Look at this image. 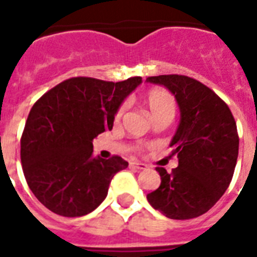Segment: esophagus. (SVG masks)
<instances>
[{
    "instance_id": "obj_1",
    "label": "esophagus",
    "mask_w": 257,
    "mask_h": 257,
    "mask_svg": "<svg viewBox=\"0 0 257 257\" xmlns=\"http://www.w3.org/2000/svg\"><path fill=\"white\" fill-rule=\"evenodd\" d=\"M131 167L135 169H139V171H141V169H145L147 168V165L143 164V163H136V161H133V163H131Z\"/></svg>"
}]
</instances>
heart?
Masks as SVG:
<instances>
[{
  "label": "heart",
  "mask_w": 257,
  "mask_h": 257,
  "mask_svg": "<svg viewBox=\"0 0 257 257\" xmlns=\"http://www.w3.org/2000/svg\"><path fill=\"white\" fill-rule=\"evenodd\" d=\"M145 108L148 109L149 114L153 118V121L159 118H169L172 120L175 116L176 109H177V102H176L175 96L169 90L164 88H152L145 93L143 97ZM125 112V105H120L114 113V121H118L122 118Z\"/></svg>",
  "instance_id": "obj_1"
}]
</instances>
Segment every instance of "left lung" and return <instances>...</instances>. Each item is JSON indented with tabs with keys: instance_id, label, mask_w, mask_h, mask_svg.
Segmentation results:
<instances>
[{
	"instance_id": "left-lung-1",
	"label": "left lung",
	"mask_w": 257,
	"mask_h": 257,
	"mask_svg": "<svg viewBox=\"0 0 257 257\" xmlns=\"http://www.w3.org/2000/svg\"><path fill=\"white\" fill-rule=\"evenodd\" d=\"M147 81L164 85L180 108V124L171 141L179 167H157L161 184L147 195L149 204L169 219L188 220L211 209L229 187L239 155L236 121L212 89L181 74Z\"/></svg>"
}]
</instances>
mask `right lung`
I'll return each mask as SVG.
<instances>
[{"label":"right lung","mask_w":257,"mask_h":257,"mask_svg":"<svg viewBox=\"0 0 257 257\" xmlns=\"http://www.w3.org/2000/svg\"><path fill=\"white\" fill-rule=\"evenodd\" d=\"M141 77L102 81L73 77L36 101L21 137V163L30 191L49 211L78 217L94 211L108 195L120 156L93 157V139L113 128L117 108Z\"/></svg>","instance_id":"right-lung-1"}]
</instances>
